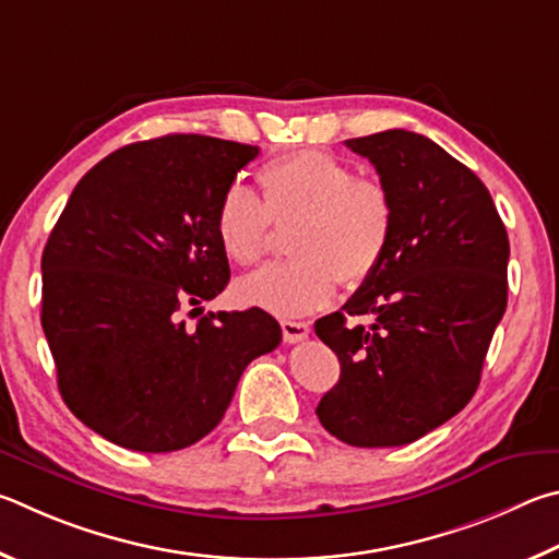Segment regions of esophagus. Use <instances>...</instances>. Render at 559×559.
Segmentation results:
<instances>
[{
	"instance_id": "esophagus-1",
	"label": "esophagus",
	"mask_w": 559,
	"mask_h": 559,
	"mask_svg": "<svg viewBox=\"0 0 559 559\" xmlns=\"http://www.w3.org/2000/svg\"><path fill=\"white\" fill-rule=\"evenodd\" d=\"M282 334H285L287 344H299V341H305L309 336V324H307V321L285 319V321H282Z\"/></svg>"
}]
</instances>
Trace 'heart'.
<instances>
[{
  "mask_svg": "<svg viewBox=\"0 0 559 559\" xmlns=\"http://www.w3.org/2000/svg\"><path fill=\"white\" fill-rule=\"evenodd\" d=\"M262 201L230 186L215 209V238L235 264L267 252L270 221H295V260L270 264L235 285V299L277 317H305L334 301L338 285L360 287L378 272L393 240L395 203L388 186L356 176L321 150H297L260 166Z\"/></svg>",
  "mask_w": 559,
  "mask_h": 559,
  "instance_id": "obj_1",
  "label": "heart"
}]
</instances>
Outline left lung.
Listing matches in <instances>:
<instances>
[{
    "label": "left lung",
    "instance_id": "8db88e82",
    "mask_svg": "<svg viewBox=\"0 0 559 559\" xmlns=\"http://www.w3.org/2000/svg\"><path fill=\"white\" fill-rule=\"evenodd\" d=\"M395 203L393 240L344 311L314 331L341 364L319 423L350 447H403L474 397L508 301V233L481 179L427 136L346 140ZM370 316L348 328L345 314Z\"/></svg>",
    "mask_w": 559,
    "mask_h": 559
}]
</instances>
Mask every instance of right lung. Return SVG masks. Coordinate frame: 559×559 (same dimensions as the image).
<instances>
[{"instance_id": "add662e5", "label": "right lung", "mask_w": 559, "mask_h": 559, "mask_svg": "<svg viewBox=\"0 0 559 559\" xmlns=\"http://www.w3.org/2000/svg\"><path fill=\"white\" fill-rule=\"evenodd\" d=\"M258 146L203 134L127 144L87 171L41 258V326L71 413L107 442L176 452L221 423L250 360L280 346L267 311H179L230 280L215 209ZM195 311V309H193Z\"/></svg>"}]
</instances>
